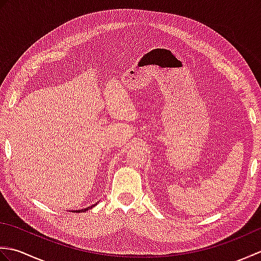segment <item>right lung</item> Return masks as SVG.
<instances>
[{"label":"right lung","instance_id":"right-lung-1","mask_svg":"<svg viewBox=\"0 0 261 261\" xmlns=\"http://www.w3.org/2000/svg\"><path fill=\"white\" fill-rule=\"evenodd\" d=\"M94 206V205H92V206L91 207H93ZM91 207H87V208H84V210H80V211H74V212H76V213H81V212H86V211L87 210H90Z\"/></svg>","mask_w":261,"mask_h":261}]
</instances>
